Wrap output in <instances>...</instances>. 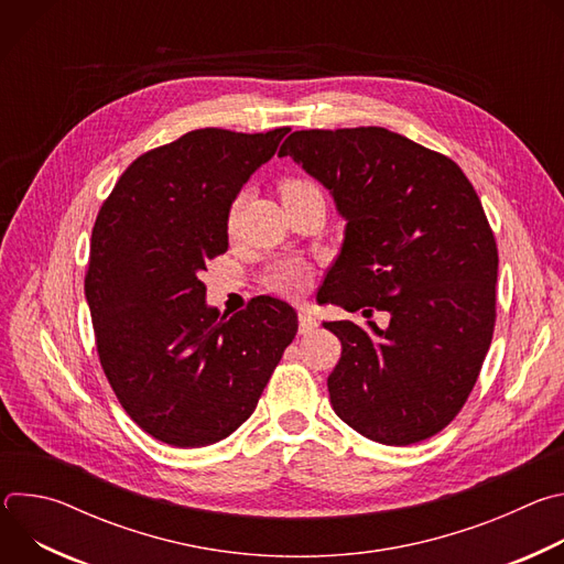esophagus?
<instances>
[{"label": "esophagus", "instance_id": "obj_1", "mask_svg": "<svg viewBox=\"0 0 564 564\" xmlns=\"http://www.w3.org/2000/svg\"><path fill=\"white\" fill-rule=\"evenodd\" d=\"M316 330V318L307 310H299V333L310 335Z\"/></svg>", "mask_w": 564, "mask_h": 564}]
</instances>
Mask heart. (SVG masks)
<instances>
[{"label":"heart","instance_id":"b5f03b06","mask_svg":"<svg viewBox=\"0 0 564 564\" xmlns=\"http://www.w3.org/2000/svg\"><path fill=\"white\" fill-rule=\"evenodd\" d=\"M307 189H318L314 183L310 181H303V178H285L281 181L279 185V194L281 198H292L301 192H307ZM236 209H238V200L231 205V212H229V223L234 220L236 216ZM268 285L274 290V292H281L285 296H301L310 290L312 285V265L301 261V259H290V261H281L276 263L268 276H265Z\"/></svg>","mask_w":564,"mask_h":564}]
</instances>
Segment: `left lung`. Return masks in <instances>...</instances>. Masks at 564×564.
Instances as JSON below:
<instances>
[{
    "label": "left lung",
    "mask_w": 564,
    "mask_h": 564,
    "mask_svg": "<svg viewBox=\"0 0 564 564\" xmlns=\"http://www.w3.org/2000/svg\"><path fill=\"white\" fill-rule=\"evenodd\" d=\"M290 155L348 220L324 301L390 314L386 330L324 324L341 341L335 413L368 440L409 446L466 404L496 328L498 246L457 163L383 127L294 131Z\"/></svg>",
    "instance_id": "1"
}]
</instances>
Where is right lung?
Listing matches in <instances>:
<instances>
[{"label":"right lung","instance_id":"add662e5","mask_svg":"<svg viewBox=\"0 0 564 564\" xmlns=\"http://www.w3.org/2000/svg\"><path fill=\"white\" fill-rule=\"evenodd\" d=\"M288 131H189L138 155L98 212L85 294L100 366L158 442L198 448L234 433L296 335L288 303L257 296L220 316L200 281L227 252L234 198Z\"/></svg>","mask_w":564,"mask_h":564}]
</instances>
